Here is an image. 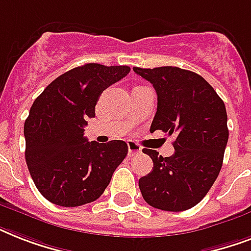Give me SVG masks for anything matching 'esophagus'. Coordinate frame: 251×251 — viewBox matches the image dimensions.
Here are the masks:
<instances>
[{"label": "esophagus", "mask_w": 251, "mask_h": 251, "mask_svg": "<svg viewBox=\"0 0 251 251\" xmlns=\"http://www.w3.org/2000/svg\"><path fill=\"white\" fill-rule=\"evenodd\" d=\"M127 149H129V156H134L142 152V147L134 141H127Z\"/></svg>", "instance_id": "34e87169"}]
</instances>
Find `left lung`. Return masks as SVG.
I'll use <instances>...</instances> for the list:
<instances>
[{
	"label": "left lung",
	"mask_w": 251,
	"mask_h": 251,
	"mask_svg": "<svg viewBox=\"0 0 251 251\" xmlns=\"http://www.w3.org/2000/svg\"><path fill=\"white\" fill-rule=\"evenodd\" d=\"M133 70L156 91L157 110L150 130L177 137L169 157L143 149L153 168L139 178L142 197L159 210H189L204 198L222 169L229 137L224 101L197 73L175 66Z\"/></svg>",
	"instance_id": "obj_1"
}]
</instances>
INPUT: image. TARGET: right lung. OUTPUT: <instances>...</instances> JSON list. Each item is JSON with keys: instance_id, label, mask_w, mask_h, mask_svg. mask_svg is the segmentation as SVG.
<instances>
[{"instance_id": "right-lung-1", "label": "right lung", "mask_w": 251, "mask_h": 251, "mask_svg": "<svg viewBox=\"0 0 251 251\" xmlns=\"http://www.w3.org/2000/svg\"><path fill=\"white\" fill-rule=\"evenodd\" d=\"M129 66L86 64L53 80L33 101L25 122V163L49 202L76 207L96 201L127 155L124 141L88 142L84 126L105 88Z\"/></svg>"}]
</instances>
